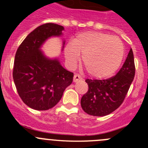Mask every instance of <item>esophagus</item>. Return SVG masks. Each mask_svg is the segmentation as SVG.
I'll list each match as a JSON object with an SVG mask.
<instances>
[{"instance_id":"esophagus-1","label":"esophagus","mask_w":148,"mask_h":148,"mask_svg":"<svg viewBox=\"0 0 148 148\" xmlns=\"http://www.w3.org/2000/svg\"><path fill=\"white\" fill-rule=\"evenodd\" d=\"M82 79V77H80L79 75H78V74H75V75L74 76V79H73V82H77L78 81H79V80Z\"/></svg>"}]
</instances>
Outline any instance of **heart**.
<instances>
[{"label":"heart","mask_w":148,"mask_h":148,"mask_svg":"<svg viewBox=\"0 0 148 148\" xmlns=\"http://www.w3.org/2000/svg\"><path fill=\"white\" fill-rule=\"evenodd\" d=\"M67 64L74 67L82 54V62L92 77L103 79L114 74L125 56V46L119 38L102 32H83L64 47Z\"/></svg>","instance_id":"heart-1"}]
</instances>
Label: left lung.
I'll return each instance as SVG.
<instances>
[{
  "label": "left lung",
  "mask_w": 148,
  "mask_h": 148,
  "mask_svg": "<svg viewBox=\"0 0 148 148\" xmlns=\"http://www.w3.org/2000/svg\"><path fill=\"white\" fill-rule=\"evenodd\" d=\"M135 74L132 49L119 72L108 79H86L89 89L81 99L84 111L89 115L102 117L117 110L123 102Z\"/></svg>",
  "instance_id": "obj_1"
}]
</instances>
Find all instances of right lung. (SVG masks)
Returning <instances> with one entry per match:
<instances>
[{
  "instance_id": "right-lung-1",
  "label": "right lung",
  "mask_w": 148,
  "mask_h": 148,
  "mask_svg": "<svg viewBox=\"0 0 148 148\" xmlns=\"http://www.w3.org/2000/svg\"><path fill=\"white\" fill-rule=\"evenodd\" d=\"M64 30L56 23L41 25L31 31L17 49L13 81L23 102L34 110H47L54 107L72 83L74 74L62 66L59 58L48 57L41 50L49 38L62 36ZM64 44L63 39L62 51Z\"/></svg>"
}]
</instances>
